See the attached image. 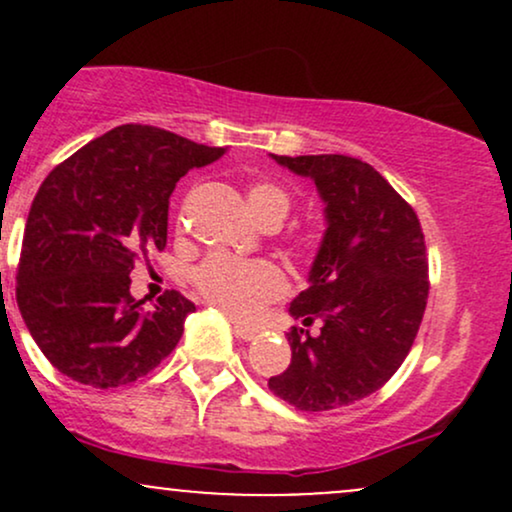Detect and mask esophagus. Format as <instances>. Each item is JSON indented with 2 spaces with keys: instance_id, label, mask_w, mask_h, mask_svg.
I'll use <instances>...</instances> for the list:
<instances>
[{
  "instance_id": "1",
  "label": "esophagus",
  "mask_w": 512,
  "mask_h": 512,
  "mask_svg": "<svg viewBox=\"0 0 512 512\" xmlns=\"http://www.w3.org/2000/svg\"><path fill=\"white\" fill-rule=\"evenodd\" d=\"M233 330H236V334L240 339H245V342H250V339H255L257 332L255 327H248V325H243V322H238V320H233Z\"/></svg>"
}]
</instances>
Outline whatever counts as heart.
<instances>
[{"label": "heart", "instance_id": "heart-1", "mask_svg": "<svg viewBox=\"0 0 512 512\" xmlns=\"http://www.w3.org/2000/svg\"><path fill=\"white\" fill-rule=\"evenodd\" d=\"M248 207L257 221L284 223L291 211V197L272 182H252ZM197 291L233 317H252L264 303L286 291V279L279 267L267 260H240L231 255H211L195 272Z\"/></svg>", "mask_w": 512, "mask_h": 512}]
</instances>
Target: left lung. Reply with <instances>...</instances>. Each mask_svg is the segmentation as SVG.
Listing matches in <instances>:
<instances>
[{"label": "left lung", "instance_id": "left-lung-1", "mask_svg": "<svg viewBox=\"0 0 512 512\" xmlns=\"http://www.w3.org/2000/svg\"><path fill=\"white\" fill-rule=\"evenodd\" d=\"M315 182L325 204V233L308 289L289 313L291 366L269 390L303 411H330L380 390L407 358L428 298L424 233L414 209L368 163L351 156H274Z\"/></svg>", "mask_w": 512, "mask_h": 512}]
</instances>
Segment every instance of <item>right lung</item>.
<instances>
[{"instance_id":"right-lung-1","label":"right lung","mask_w":512,"mask_h":512,"mask_svg":"<svg viewBox=\"0 0 512 512\" xmlns=\"http://www.w3.org/2000/svg\"><path fill=\"white\" fill-rule=\"evenodd\" d=\"M223 154L166 129L120 125L43 180L23 233L16 303L60 373L108 390L175 349L195 303L166 291L146 308L129 293V272L142 252L166 248L175 182Z\"/></svg>"}]
</instances>
